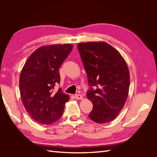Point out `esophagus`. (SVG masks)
Listing matches in <instances>:
<instances>
[{
  "label": "esophagus",
  "instance_id": "esophagus-1",
  "mask_svg": "<svg viewBox=\"0 0 157 157\" xmlns=\"http://www.w3.org/2000/svg\"><path fill=\"white\" fill-rule=\"evenodd\" d=\"M75 98L77 99H82V96L81 94H75Z\"/></svg>",
  "mask_w": 157,
  "mask_h": 157
}]
</instances>
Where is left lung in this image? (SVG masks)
Instances as JSON below:
<instances>
[{
  "mask_svg": "<svg viewBox=\"0 0 157 157\" xmlns=\"http://www.w3.org/2000/svg\"><path fill=\"white\" fill-rule=\"evenodd\" d=\"M77 47L90 86L86 97L93 104L89 118L99 124L110 122L118 116L128 98L127 64L119 52L105 42H82Z\"/></svg>",
  "mask_w": 157,
  "mask_h": 157,
  "instance_id": "left-lung-1",
  "label": "left lung"
}]
</instances>
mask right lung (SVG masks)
I'll use <instances>...</instances> for the list:
<instances>
[{"instance_id": "1", "label": "right lung", "mask_w": 157, "mask_h": 157, "mask_svg": "<svg viewBox=\"0 0 157 157\" xmlns=\"http://www.w3.org/2000/svg\"><path fill=\"white\" fill-rule=\"evenodd\" d=\"M72 44L41 46L31 54L21 71L20 91L28 114L35 121L50 124L62 115L69 99L61 88L54 89L60 82L59 69L73 49Z\"/></svg>"}]
</instances>
